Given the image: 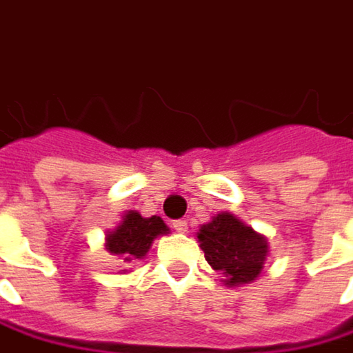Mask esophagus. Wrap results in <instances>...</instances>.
I'll list each match as a JSON object with an SVG mask.
<instances>
[{"mask_svg":"<svg viewBox=\"0 0 353 353\" xmlns=\"http://www.w3.org/2000/svg\"><path fill=\"white\" fill-rule=\"evenodd\" d=\"M174 229H176L177 233H185L188 231V221L185 219H176L174 221Z\"/></svg>","mask_w":353,"mask_h":353,"instance_id":"1","label":"esophagus"}]
</instances>
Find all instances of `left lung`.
I'll list each match as a JSON object with an SVG mask.
<instances>
[{"mask_svg": "<svg viewBox=\"0 0 353 353\" xmlns=\"http://www.w3.org/2000/svg\"><path fill=\"white\" fill-rule=\"evenodd\" d=\"M205 261L225 274L227 286H241L259 279L268 254L267 239L233 213L223 211L197 231Z\"/></svg>", "mask_w": 353, "mask_h": 353, "instance_id": "left-lung-1", "label": "left lung"}]
</instances>
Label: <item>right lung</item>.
<instances>
[{
	"label": "right lung",
	"instance_id": "right-lung-1",
	"mask_svg": "<svg viewBox=\"0 0 353 353\" xmlns=\"http://www.w3.org/2000/svg\"><path fill=\"white\" fill-rule=\"evenodd\" d=\"M168 231V225L158 215L142 217L138 211H128L124 213L120 225L108 231L104 247L108 253L114 254L120 265L130 267L146 256L154 239L165 235Z\"/></svg>",
	"mask_w": 353,
	"mask_h": 353
}]
</instances>
